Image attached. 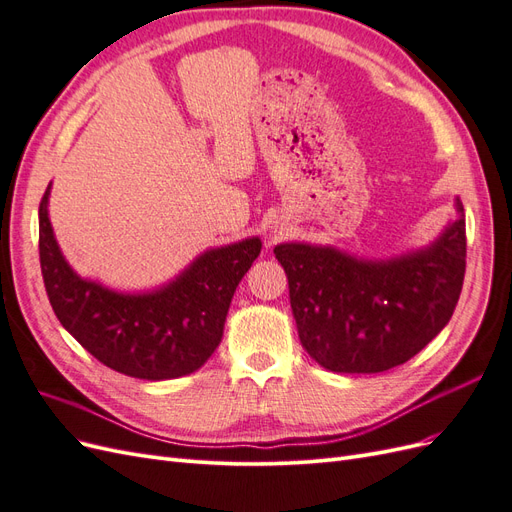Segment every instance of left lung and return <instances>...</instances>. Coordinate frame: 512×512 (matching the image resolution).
<instances>
[{"label":"left lung","mask_w":512,"mask_h":512,"mask_svg":"<svg viewBox=\"0 0 512 512\" xmlns=\"http://www.w3.org/2000/svg\"><path fill=\"white\" fill-rule=\"evenodd\" d=\"M421 252L365 262L333 247L282 243L303 348L337 374H378L410 361L451 320L466 275V215Z\"/></svg>","instance_id":"8db88e82"}]
</instances>
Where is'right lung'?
<instances>
[{"label":"right lung","mask_w":512,"mask_h":512,"mask_svg":"<svg viewBox=\"0 0 512 512\" xmlns=\"http://www.w3.org/2000/svg\"><path fill=\"white\" fill-rule=\"evenodd\" d=\"M40 200V269L57 320L87 352L119 374L170 380L200 369L222 342L241 277L260 254L252 237L198 256L175 282L147 294H119L81 280L61 256Z\"/></svg>","instance_id":"obj_1"}]
</instances>
